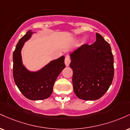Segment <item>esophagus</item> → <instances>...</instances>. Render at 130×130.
<instances>
[{"mask_svg": "<svg viewBox=\"0 0 130 130\" xmlns=\"http://www.w3.org/2000/svg\"><path fill=\"white\" fill-rule=\"evenodd\" d=\"M70 62H71V59H70V57H68V56H66V57H65V65H66L67 67L69 66Z\"/></svg>", "mask_w": 130, "mask_h": 130, "instance_id": "obj_1", "label": "esophagus"}]
</instances>
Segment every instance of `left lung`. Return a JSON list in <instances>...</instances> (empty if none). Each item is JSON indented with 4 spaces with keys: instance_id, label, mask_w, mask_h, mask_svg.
<instances>
[{
    "instance_id": "left-lung-1",
    "label": "left lung",
    "mask_w": 130,
    "mask_h": 130,
    "mask_svg": "<svg viewBox=\"0 0 130 130\" xmlns=\"http://www.w3.org/2000/svg\"><path fill=\"white\" fill-rule=\"evenodd\" d=\"M74 93L85 101L104 95L114 77V58L110 44L101 34L91 45L84 44L70 54Z\"/></svg>"
}]
</instances>
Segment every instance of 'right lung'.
I'll list each match as a JSON object with an SVG mask.
<instances>
[{
	"instance_id": "right-lung-1",
	"label": "right lung",
	"mask_w": 130,
	"mask_h": 130,
	"mask_svg": "<svg viewBox=\"0 0 130 130\" xmlns=\"http://www.w3.org/2000/svg\"><path fill=\"white\" fill-rule=\"evenodd\" d=\"M32 33L31 30L27 31L15 46L12 56V73L15 85L23 96L29 100L39 101L49 98L52 94L56 79L65 68V57L52 60L39 71H28L22 64L21 50Z\"/></svg>"
}]
</instances>
